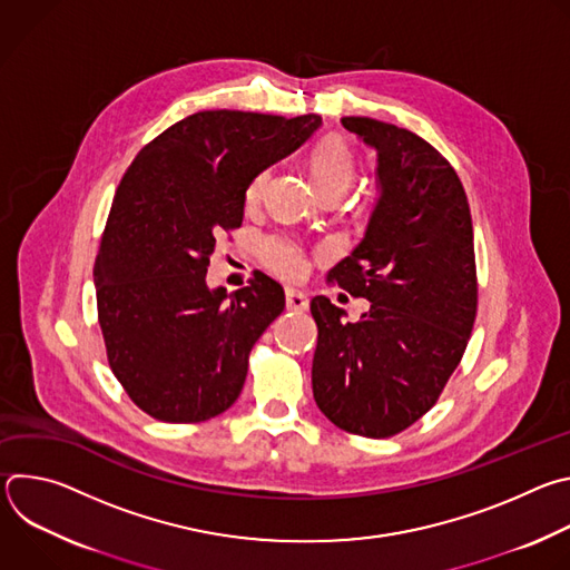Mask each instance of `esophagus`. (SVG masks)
I'll list each match as a JSON object with an SVG mask.
<instances>
[{
    "label": "esophagus",
    "instance_id": "34e87169",
    "mask_svg": "<svg viewBox=\"0 0 570 570\" xmlns=\"http://www.w3.org/2000/svg\"><path fill=\"white\" fill-rule=\"evenodd\" d=\"M286 306L291 311H306L308 308V297L302 291L295 288H286Z\"/></svg>",
    "mask_w": 570,
    "mask_h": 570
}]
</instances>
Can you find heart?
I'll return each instance as SVG.
<instances>
[{"label":"heart","instance_id":"b5f03b06","mask_svg":"<svg viewBox=\"0 0 570 570\" xmlns=\"http://www.w3.org/2000/svg\"><path fill=\"white\" fill-rule=\"evenodd\" d=\"M356 171H358L356 155L350 148V144L341 137L320 139L308 155V174L315 189L322 196H332V194L343 196L356 180ZM268 176L271 171L262 169L248 183L246 200L250 205L262 198ZM262 262L266 264L268 271H273L284 279H299L308 268L304 248L288 236H268L262 243Z\"/></svg>","mask_w":570,"mask_h":570}]
</instances>
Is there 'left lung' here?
<instances>
[{
  "instance_id": "1",
  "label": "left lung",
  "mask_w": 570,
  "mask_h": 570,
  "mask_svg": "<svg viewBox=\"0 0 570 570\" xmlns=\"http://www.w3.org/2000/svg\"><path fill=\"white\" fill-rule=\"evenodd\" d=\"M343 126L376 148L381 196L327 279L370 311L345 322L330 297L311 299V381L324 417L381 440L424 417L462 361L478 308L473 225L455 169L426 139L370 117Z\"/></svg>"
}]
</instances>
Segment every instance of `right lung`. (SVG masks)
Instances as JSON below:
<instances>
[{"instance_id": "obj_1", "label": "right lung", "mask_w": 570, "mask_h": 570, "mask_svg": "<svg viewBox=\"0 0 570 570\" xmlns=\"http://www.w3.org/2000/svg\"><path fill=\"white\" fill-rule=\"evenodd\" d=\"M317 115L196 112L148 141L124 174L95 262L112 374L146 415L196 424L238 399L248 358L284 311L264 273L207 288L216 236L240 227L255 174L299 148Z\"/></svg>"}]
</instances>
